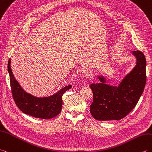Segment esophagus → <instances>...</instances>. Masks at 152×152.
Masks as SVG:
<instances>
[{
    "label": "esophagus",
    "instance_id": "34e87169",
    "mask_svg": "<svg viewBox=\"0 0 152 152\" xmlns=\"http://www.w3.org/2000/svg\"><path fill=\"white\" fill-rule=\"evenodd\" d=\"M91 76H92V75H91V72L89 70L86 69L83 71V76L85 77V78L86 79L89 78V77H91Z\"/></svg>",
    "mask_w": 152,
    "mask_h": 152
}]
</instances>
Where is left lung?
Instances as JSON below:
<instances>
[{
    "label": "left lung",
    "instance_id": "left-lung-1",
    "mask_svg": "<svg viewBox=\"0 0 152 152\" xmlns=\"http://www.w3.org/2000/svg\"><path fill=\"white\" fill-rule=\"evenodd\" d=\"M132 54L136 58V65L118 86L107 84V79L102 75L98 76L100 83L90 85L93 93L90 112L97 121L121 120L128 115L139 102L146 82V60L139 50L133 51Z\"/></svg>",
    "mask_w": 152,
    "mask_h": 152
}]
</instances>
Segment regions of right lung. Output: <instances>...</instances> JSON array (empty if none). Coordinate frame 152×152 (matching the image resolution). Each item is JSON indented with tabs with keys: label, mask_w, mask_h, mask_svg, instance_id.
<instances>
[{
	"label": "right lung",
	"mask_w": 152,
	"mask_h": 152,
	"mask_svg": "<svg viewBox=\"0 0 152 152\" xmlns=\"http://www.w3.org/2000/svg\"><path fill=\"white\" fill-rule=\"evenodd\" d=\"M11 59H9L8 70L10 75L13 98L17 107L24 114L35 118L50 119L57 116L61 111L62 96L72 87L68 85L57 93L47 97H37L24 91L15 80L11 69Z\"/></svg>",
	"instance_id": "obj_1"
}]
</instances>
